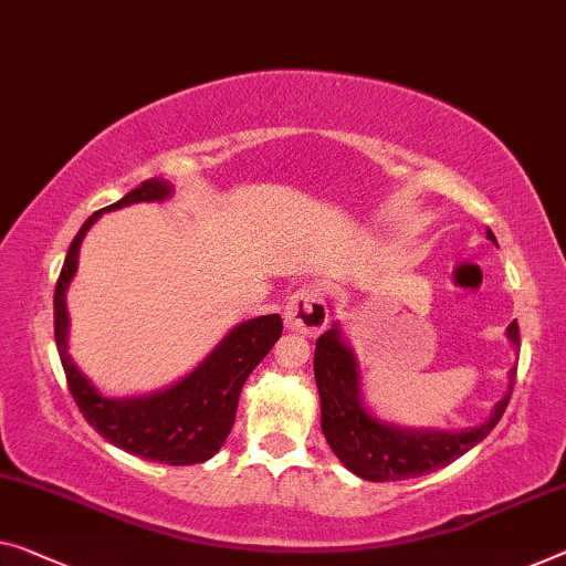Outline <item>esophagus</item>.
<instances>
[{
	"label": "esophagus",
	"instance_id": "esophagus-1",
	"mask_svg": "<svg viewBox=\"0 0 566 566\" xmlns=\"http://www.w3.org/2000/svg\"><path fill=\"white\" fill-rule=\"evenodd\" d=\"M328 324V306L324 293L316 285H301L291 293L289 306H285V326L295 334L316 336Z\"/></svg>",
	"mask_w": 566,
	"mask_h": 566
}]
</instances>
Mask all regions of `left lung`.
I'll return each instance as SVG.
<instances>
[{
    "label": "left lung",
    "instance_id": "8db88e82",
    "mask_svg": "<svg viewBox=\"0 0 566 566\" xmlns=\"http://www.w3.org/2000/svg\"><path fill=\"white\" fill-rule=\"evenodd\" d=\"M485 238L495 242L489 230ZM509 342L518 346V324L511 321L506 328ZM313 374L321 397V430L334 455L364 481L385 483L405 481L438 471L453 463L475 448L506 412V405L514 392L516 367L509 371V392L495 402L489 420L478 428L446 432V430H412L379 420L361 402L359 361L352 346L344 342L338 324L318 336L313 354Z\"/></svg>",
    "mask_w": 566,
    "mask_h": 566
}]
</instances>
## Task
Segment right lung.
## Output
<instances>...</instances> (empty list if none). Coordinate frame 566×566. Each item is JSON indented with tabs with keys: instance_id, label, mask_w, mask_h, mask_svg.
<instances>
[{
	"instance_id": "right-lung-1",
	"label": "right lung",
	"mask_w": 566,
	"mask_h": 566,
	"mask_svg": "<svg viewBox=\"0 0 566 566\" xmlns=\"http://www.w3.org/2000/svg\"><path fill=\"white\" fill-rule=\"evenodd\" d=\"M167 197H171L169 181L146 179L124 199L113 202L106 210L93 212L83 222L67 248L55 285V344L75 405L81 407L83 417L101 438L154 463L192 465L210 460L228 440L242 385L283 334V321L277 313L234 326L185 379L144 397H103L67 354L65 291L77 271V253H81L85 232L103 212L120 210L134 202H161Z\"/></svg>"
}]
</instances>
